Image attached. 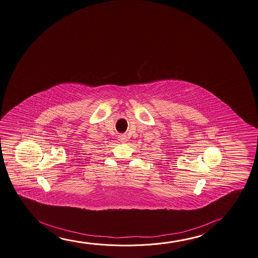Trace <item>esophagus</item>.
<instances>
[{"instance_id": "34e87169", "label": "esophagus", "mask_w": 258, "mask_h": 258, "mask_svg": "<svg viewBox=\"0 0 258 258\" xmlns=\"http://www.w3.org/2000/svg\"><path fill=\"white\" fill-rule=\"evenodd\" d=\"M119 140H120V142H122V143H125L127 141L126 136H123V135H122V136H119Z\"/></svg>"}]
</instances>
